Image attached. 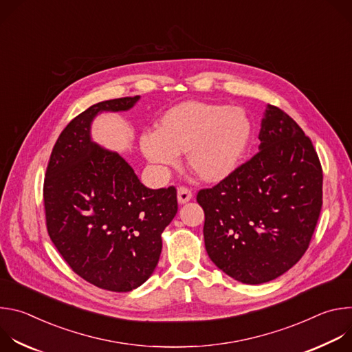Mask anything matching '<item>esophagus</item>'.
Instances as JSON below:
<instances>
[{
  "label": "esophagus",
  "mask_w": 352,
  "mask_h": 352,
  "mask_svg": "<svg viewBox=\"0 0 352 352\" xmlns=\"http://www.w3.org/2000/svg\"><path fill=\"white\" fill-rule=\"evenodd\" d=\"M177 196H178V202L181 205H184V204L189 202V200L192 199V190L189 188H186V186H179Z\"/></svg>",
  "instance_id": "obj_1"
}]
</instances>
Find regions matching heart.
<instances>
[{
	"label": "heart",
	"instance_id": "b5f03b06",
	"mask_svg": "<svg viewBox=\"0 0 352 352\" xmlns=\"http://www.w3.org/2000/svg\"><path fill=\"white\" fill-rule=\"evenodd\" d=\"M252 124L239 107L185 102L170 109L156 132L140 136L143 156L159 168H168L186 153V164L205 182H220L231 175L246 152Z\"/></svg>",
	"mask_w": 352,
	"mask_h": 352
}]
</instances>
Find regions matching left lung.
<instances>
[{"instance_id":"left-lung-1","label":"left lung","mask_w":352,"mask_h":352,"mask_svg":"<svg viewBox=\"0 0 352 352\" xmlns=\"http://www.w3.org/2000/svg\"><path fill=\"white\" fill-rule=\"evenodd\" d=\"M259 152L217 185L197 192L212 262L245 284H262L304 256L323 205V171L312 140L267 106Z\"/></svg>"}]
</instances>
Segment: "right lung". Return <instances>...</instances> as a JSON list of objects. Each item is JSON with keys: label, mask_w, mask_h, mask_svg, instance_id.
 <instances>
[{"label": "right lung", "mask_w": 352, "mask_h": 352, "mask_svg": "<svg viewBox=\"0 0 352 352\" xmlns=\"http://www.w3.org/2000/svg\"><path fill=\"white\" fill-rule=\"evenodd\" d=\"M138 100H107L75 117L53 147L43 186L45 226L60 255L83 280L116 292L152 276L162 232L178 210L175 186L146 188L120 155L90 139L98 113L125 111Z\"/></svg>", "instance_id": "add662e5"}]
</instances>
